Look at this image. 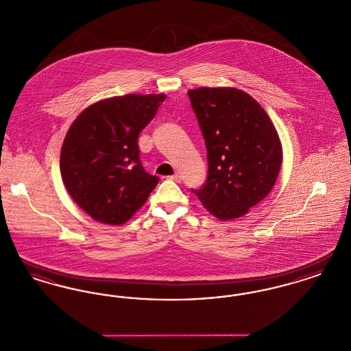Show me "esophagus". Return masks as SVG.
I'll return each instance as SVG.
<instances>
[{
  "label": "esophagus",
  "mask_w": 351,
  "mask_h": 351,
  "mask_svg": "<svg viewBox=\"0 0 351 351\" xmlns=\"http://www.w3.org/2000/svg\"><path fill=\"white\" fill-rule=\"evenodd\" d=\"M169 179H171V180H173V182H178V183H180V180H182V176H180V173H178V172H176V173L171 175V176H169Z\"/></svg>",
  "instance_id": "1"
}]
</instances>
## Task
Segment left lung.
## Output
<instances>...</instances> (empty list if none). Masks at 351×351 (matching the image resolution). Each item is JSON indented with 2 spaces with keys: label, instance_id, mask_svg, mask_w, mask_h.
Masks as SVG:
<instances>
[{
  "label": "left lung",
  "instance_id": "8db88e82",
  "mask_svg": "<svg viewBox=\"0 0 351 351\" xmlns=\"http://www.w3.org/2000/svg\"><path fill=\"white\" fill-rule=\"evenodd\" d=\"M205 139L208 178L192 189L218 219L245 216L278 179L283 150L265 109L237 88L188 90Z\"/></svg>",
  "mask_w": 351,
  "mask_h": 351
}]
</instances>
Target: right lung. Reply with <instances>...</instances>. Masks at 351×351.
Wrapping results in <instances>:
<instances>
[{"label":"right lung","instance_id":"right-lung-1","mask_svg":"<svg viewBox=\"0 0 351 351\" xmlns=\"http://www.w3.org/2000/svg\"><path fill=\"white\" fill-rule=\"evenodd\" d=\"M166 95H125L84 109L71 125L60 152L68 193L90 217L122 225L159 182L139 159L138 135Z\"/></svg>","mask_w":351,"mask_h":351}]
</instances>
